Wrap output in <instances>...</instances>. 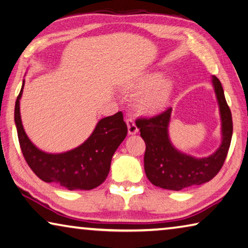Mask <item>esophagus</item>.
<instances>
[{
  "label": "esophagus",
  "instance_id": "obj_1",
  "mask_svg": "<svg viewBox=\"0 0 248 248\" xmlns=\"http://www.w3.org/2000/svg\"><path fill=\"white\" fill-rule=\"evenodd\" d=\"M127 124V129H128V135H135V134L138 133V128L136 126L135 122H134L132 119H128L126 121Z\"/></svg>",
  "mask_w": 248,
  "mask_h": 248
}]
</instances>
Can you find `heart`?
Masks as SVG:
<instances>
[{"label":"heart","instance_id":"heart-1","mask_svg":"<svg viewBox=\"0 0 248 248\" xmlns=\"http://www.w3.org/2000/svg\"><path fill=\"white\" fill-rule=\"evenodd\" d=\"M162 77V73L150 72L125 84V88L138 93L133 100L138 114L153 117L166 110L172 98L174 84L170 78Z\"/></svg>","mask_w":248,"mask_h":248}]
</instances>
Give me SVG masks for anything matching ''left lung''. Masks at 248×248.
<instances>
[{"instance_id":"left-lung-1","label":"left lung","mask_w":248,"mask_h":248,"mask_svg":"<svg viewBox=\"0 0 248 248\" xmlns=\"http://www.w3.org/2000/svg\"><path fill=\"white\" fill-rule=\"evenodd\" d=\"M221 120V144L214 154L197 158L182 153L172 144L169 135L172 108L151 119L136 121L140 136L146 142L145 172L155 186L170 190H181L202 185L218 174L230 148L233 133L232 115L224 97L220 80L211 77Z\"/></svg>"}]
</instances>
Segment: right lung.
Returning <instances> with one entry per match:
<instances>
[{
    "label": "right lung",
    "mask_w": 248,
    "mask_h": 248,
    "mask_svg": "<svg viewBox=\"0 0 248 248\" xmlns=\"http://www.w3.org/2000/svg\"><path fill=\"white\" fill-rule=\"evenodd\" d=\"M25 79L15 103L14 120L24 158L39 179L68 190H89L106 181L113 155L127 135L122 112L100 120L91 135L76 148L60 154L46 153L26 134L20 116Z\"/></svg>",
    "instance_id": "1"
}]
</instances>
